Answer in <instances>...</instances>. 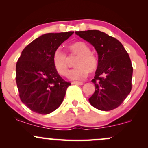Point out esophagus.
<instances>
[{"mask_svg": "<svg viewBox=\"0 0 148 148\" xmlns=\"http://www.w3.org/2000/svg\"><path fill=\"white\" fill-rule=\"evenodd\" d=\"M72 84H75V85H78V86H81L83 85L82 82H79V81H73L72 82Z\"/></svg>", "mask_w": 148, "mask_h": 148, "instance_id": "obj_1", "label": "esophagus"}]
</instances>
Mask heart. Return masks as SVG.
<instances>
[{
  "label": "heart",
  "instance_id": "obj_1",
  "mask_svg": "<svg viewBox=\"0 0 148 148\" xmlns=\"http://www.w3.org/2000/svg\"><path fill=\"white\" fill-rule=\"evenodd\" d=\"M71 53L77 56L74 66L76 67L69 71L67 77L74 81H81L87 77L88 73L94 72L97 68L98 60L95 56L90 52V49L84 42L78 41L69 46ZM53 64L59 74L66 76L68 72L67 58L60 49H57L53 54Z\"/></svg>",
  "mask_w": 148,
  "mask_h": 148
}]
</instances>
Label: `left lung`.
<instances>
[{"mask_svg": "<svg viewBox=\"0 0 148 148\" xmlns=\"http://www.w3.org/2000/svg\"><path fill=\"white\" fill-rule=\"evenodd\" d=\"M89 42L98 54L94 83L95 91L89 102L100 111H111L120 106L130 93L133 67L123 45L114 37L96 30L76 31Z\"/></svg>", "mask_w": 148, "mask_h": 148, "instance_id": "obj_1", "label": "left lung"}]
</instances>
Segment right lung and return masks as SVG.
I'll return each mask as SVG.
<instances>
[{
    "mask_svg": "<svg viewBox=\"0 0 148 148\" xmlns=\"http://www.w3.org/2000/svg\"><path fill=\"white\" fill-rule=\"evenodd\" d=\"M73 31L44 34L22 51L16 65V82L21 101L40 114L51 113L62 103L71 84L59 75L53 54Z\"/></svg>",
    "mask_w": 148,
    "mask_h": 148,
    "instance_id": "right-lung-1",
    "label": "right lung"
}]
</instances>
